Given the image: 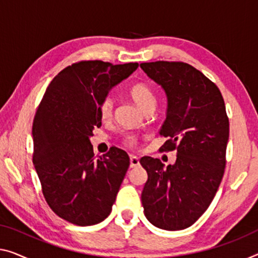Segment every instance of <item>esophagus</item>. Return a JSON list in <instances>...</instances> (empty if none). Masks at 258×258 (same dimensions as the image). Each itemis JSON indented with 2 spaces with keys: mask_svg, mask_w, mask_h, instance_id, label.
<instances>
[{
  "mask_svg": "<svg viewBox=\"0 0 258 258\" xmlns=\"http://www.w3.org/2000/svg\"><path fill=\"white\" fill-rule=\"evenodd\" d=\"M140 164L139 162V159H138L137 156H131L130 157V167L131 168H136Z\"/></svg>",
  "mask_w": 258,
  "mask_h": 258,
  "instance_id": "obj_1",
  "label": "esophagus"
}]
</instances>
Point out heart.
I'll use <instances>...</instances> for the list:
<instances>
[{"instance_id":"heart-1","label":"heart","mask_w":258,"mask_h":258,"mask_svg":"<svg viewBox=\"0 0 258 258\" xmlns=\"http://www.w3.org/2000/svg\"><path fill=\"white\" fill-rule=\"evenodd\" d=\"M128 94L134 103L146 113L153 112L155 109L157 104V95L149 84L145 82L134 83L130 88ZM114 107H116V102L112 96L105 95L104 97H102L98 103V111L103 121H110L113 118ZM122 144L131 148L137 147L139 144V137L134 133H126L122 137Z\"/></svg>"}]
</instances>
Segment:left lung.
Listing matches in <instances>:
<instances>
[{"label":"left lung","mask_w":258,"mask_h":258,"mask_svg":"<svg viewBox=\"0 0 258 258\" xmlns=\"http://www.w3.org/2000/svg\"><path fill=\"white\" fill-rule=\"evenodd\" d=\"M163 87L168 97L160 136L168 140L160 152L177 151L175 164L159 159L140 160L148 179L141 194L145 215L156 227H190L209 209L226 167L229 120L217 84L182 61L140 63Z\"/></svg>","instance_id":"left-lung-1"}]
</instances>
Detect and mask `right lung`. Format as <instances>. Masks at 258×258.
<instances>
[{
    "label": "right lung",
    "mask_w": 258,
    "mask_h": 258,
    "mask_svg": "<svg viewBox=\"0 0 258 258\" xmlns=\"http://www.w3.org/2000/svg\"><path fill=\"white\" fill-rule=\"evenodd\" d=\"M138 66L78 61L51 81L38 106L32 125L33 164L45 201L71 224H98L116 202L130 157L117 147L96 157L89 138L102 125L99 101Z\"/></svg>",
    "instance_id": "add662e5"
}]
</instances>
